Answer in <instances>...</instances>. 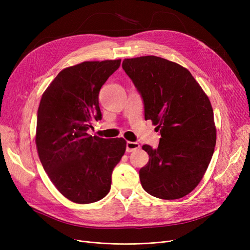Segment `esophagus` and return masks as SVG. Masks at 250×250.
I'll return each mask as SVG.
<instances>
[{"mask_svg": "<svg viewBox=\"0 0 250 250\" xmlns=\"http://www.w3.org/2000/svg\"><path fill=\"white\" fill-rule=\"evenodd\" d=\"M140 148L139 143L136 142H126V152H133Z\"/></svg>", "mask_w": 250, "mask_h": 250, "instance_id": "1", "label": "esophagus"}]
</instances>
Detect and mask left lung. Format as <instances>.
<instances>
[{"mask_svg": "<svg viewBox=\"0 0 250 250\" xmlns=\"http://www.w3.org/2000/svg\"><path fill=\"white\" fill-rule=\"evenodd\" d=\"M123 69L140 93L145 120L160 130L158 148H142L149 162L140 169L143 188L176 200L202 180L216 146L211 102L188 70L155 56L125 59Z\"/></svg>", "mask_w": 250, "mask_h": 250, "instance_id": "obj_1", "label": "left lung"}]
</instances>
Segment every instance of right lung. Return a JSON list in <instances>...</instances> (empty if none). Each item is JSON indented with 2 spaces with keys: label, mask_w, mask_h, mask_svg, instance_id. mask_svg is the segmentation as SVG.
Here are the masks:
<instances>
[{
  "label": "right lung",
  "mask_w": 250,
  "mask_h": 250,
  "mask_svg": "<svg viewBox=\"0 0 250 250\" xmlns=\"http://www.w3.org/2000/svg\"><path fill=\"white\" fill-rule=\"evenodd\" d=\"M121 60L84 62L61 71L39 103L36 148L49 179L77 204L100 201L111 187V173L125 152L122 138L92 137L100 121L99 91Z\"/></svg>",
  "instance_id": "add662e5"
}]
</instances>
